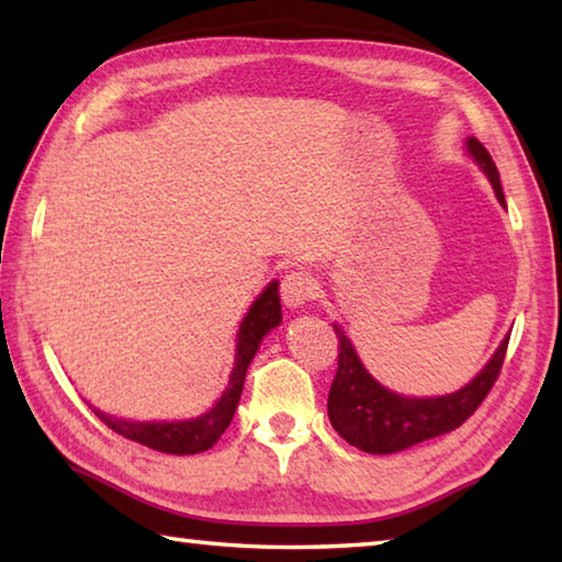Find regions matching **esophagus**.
<instances>
[{"mask_svg": "<svg viewBox=\"0 0 562 562\" xmlns=\"http://www.w3.org/2000/svg\"><path fill=\"white\" fill-rule=\"evenodd\" d=\"M280 292L288 307H302L304 302H310L317 294V280L304 270H292L284 274Z\"/></svg>", "mask_w": 562, "mask_h": 562, "instance_id": "34e87169", "label": "esophagus"}]
</instances>
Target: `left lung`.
<instances>
[{
  "label": "left lung",
  "instance_id": "obj_1",
  "mask_svg": "<svg viewBox=\"0 0 562 562\" xmlns=\"http://www.w3.org/2000/svg\"><path fill=\"white\" fill-rule=\"evenodd\" d=\"M465 146H469L471 156L479 160L481 168L486 170L498 201L506 205L498 168L493 164L486 146L473 136ZM335 335L339 339V357L335 382L329 389L327 414L341 439L367 453H394L426 439H434V436L459 429L496 384L510 339L506 337L501 341L498 351L493 355L486 369L471 384H465L461 392L434 398H408L389 392V389L374 382L367 369L361 367L345 331L335 327Z\"/></svg>",
  "mask_w": 562,
  "mask_h": 562
}]
</instances>
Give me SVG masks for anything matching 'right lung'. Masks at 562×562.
Instances as JSON below:
<instances>
[{
  "label": "right lung",
  "mask_w": 562,
  "mask_h": 562,
  "mask_svg": "<svg viewBox=\"0 0 562 562\" xmlns=\"http://www.w3.org/2000/svg\"><path fill=\"white\" fill-rule=\"evenodd\" d=\"M282 322V307H280V294H278V282L268 284L255 304L247 312V317L240 325V335H237V355H235V369L231 374V382L211 412L190 418V422H154V424H140V422H123V418L106 416L93 408L103 424L109 426L111 431H116L123 439H131L140 446H148V449L160 451V453H173V456H190L207 451L211 446L221 439L223 431L231 426L233 414L240 402L243 384L247 367L255 357V351L260 349L262 337L268 335L272 327H278Z\"/></svg>",
  "instance_id": "right-lung-1"
}]
</instances>
